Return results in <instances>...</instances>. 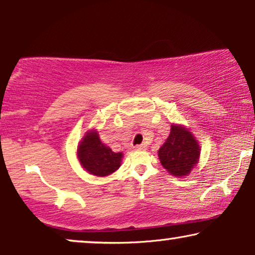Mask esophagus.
Returning <instances> with one entry per match:
<instances>
[{
	"instance_id": "obj_1",
	"label": "esophagus",
	"mask_w": 255,
	"mask_h": 255,
	"mask_svg": "<svg viewBox=\"0 0 255 255\" xmlns=\"http://www.w3.org/2000/svg\"><path fill=\"white\" fill-rule=\"evenodd\" d=\"M134 148H135V150H143L145 148V145L144 144H138V145H135Z\"/></svg>"
}]
</instances>
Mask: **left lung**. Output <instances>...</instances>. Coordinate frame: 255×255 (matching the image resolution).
I'll return each instance as SVG.
<instances>
[{"instance_id":"1","label":"left lung","mask_w":255,"mask_h":255,"mask_svg":"<svg viewBox=\"0 0 255 255\" xmlns=\"http://www.w3.org/2000/svg\"><path fill=\"white\" fill-rule=\"evenodd\" d=\"M201 148L196 137L184 125L172 124L166 141L158 150L160 164L173 177L191 173L200 159Z\"/></svg>"}]
</instances>
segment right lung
<instances>
[{"label": "right lung", "instance_id": "1", "mask_svg": "<svg viewBox=\"0 0 255 255\" xmlns=\"http://www.w3.org/2000/svg\"><path fill=\"white\" fill-rule=\"evenodd\" d=\"M77 159L89 174L107 177L121 166L123 152H114L100 141L97 129H90L77 145Z\"/></svg>", "mask_w": 255, "mask_h": 255}]
</instances>
